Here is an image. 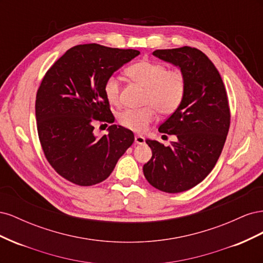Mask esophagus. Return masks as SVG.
<instances>
[{"label": "esophagus", "mask_w": 263, "mask_h": 263, "mask_svg": "<svg viewBox=\"0 0 263 263\" xmlns=\"http://www.w3.org/2000/svg\"><path fill=\"white\" fill-rule=\"evenodd\" d=\"M135 144L144 145L145 144V138L140 136V135H137V136H135Z\"/></svg>", "instance_id": "34e87169"}]
</instances>
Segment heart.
Returning <instances> with one entry per match:
<instances>
[{
	"mask_svg": "<svg viewBox=\"0 0 263 263\" xmlns=\"http://www.w3.org/2000/svg\"><path fill=\"white\" fill-rule=\"evenodd\" d=\"M125 74L132 81L145 87L142 105L139 109L127 108L118 115V123L133 132H144L155 121L156 109L161 115H171L180 107L186 92V78L180 69H169L164 63L142 59L126 68ZM103 92L112 105L121 100V84L110 76Z\"/></svg>",
	"mask_w": 263,
	"mask_h": 263,
	"instance_id": "obj_1",
	"label": "heart"
}]
</instances>
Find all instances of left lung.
I'll return each instance as SVG.
<instances>
[{"label": "left lung", "instance_id": "left-lung-1", "mask_svg": "<svg viewBox=\"0 0 263 263\" xmlns=\"http://www.w3.org/2000/svg\"><path fill=\"white\" fill-rule=\"evenodd\" d=\"M153 53L180 67L186 92L180 107L159 127L160 133L176 135L177 141L164 147L147 139L153 157L142 170L154 187L180 193L202 182L216 164L230 125L228 97L218 70L201 50L184 46Z\"/></svg>", "mask_w": 263, "mask_h": 263}]
</instances>
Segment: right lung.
Segmentation results:
<instances>
[{
    "instance_id": "1",
    "label": "right lung",
    "mask_w": 263,
    "mask_h": 263,
    "mask_svg": "<svg viewBox=\"0 0 263 263\" xmlns=\"http://www.w3.org/2000/svg\"><path fill=\"white\" fill-rule=\"evenodd\" d=\"M139 53L98 44L78 45L46 72L36 95L37 132L47 161L63 179L80 186L98 184L133 145V132L117 125L95 137L93 122L114 123L103 85Z\"/></svg>"
}]
</instances>
